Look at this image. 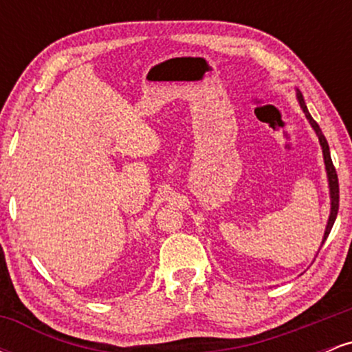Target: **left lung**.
<instances>
[{
    "label": "left lung",
    "instance_id": "obj_1",
    "mask_svg": "<svg viewBox=\"0 0 352 352\" xmlns=\"http://www.w3.org/2000/svg\"><path fill=\"white\" fill-rule=\"evenodd\" d=\"M296 99H298V102H300V107L302 109V112H305L306 119L309 120V124H311V127H313V131L316 132V135H318V139H319V145H321V148H322V159H324V165H326V175H328L329 199H331V212H329V218H328V225H326V230H324V236H322V241H321V246H322V243H324L326 238H328V235H329L331 228H333L334 220H336V217H338V210H339V184H338V173H336V168H334V165H333V160H331L328 140H326L324 134H322L321 129H319V125H318L316 120H314L313 117H311L308 107H306L305 99H302V96H301L300 91H296Z\"/></svg>",
    "mask_w": 352,
    "mask_h": 352
}]
</instances>
